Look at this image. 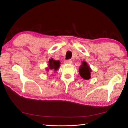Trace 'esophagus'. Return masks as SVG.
<instances>
[{"mask_svg": "<svg viewBox=\"0 0 128 128\" xmlns=\"http://www.w3.org/2000/svg\"><path fill=\"white\" fill-rule=\"evenodd\" d=\"M65 63L68 64H71L72 63V61L70 60H65Z\"/></svg>", "mask_w": 128, "mask_h": 128, "instance_id": "obj_1", "label": "esophagus"}]
</instances>
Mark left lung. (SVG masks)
<instances>
[{
    "label": "left lung",
    "mask_w": 128,
    "mask_h": 128,
    "mask_svg": "<svg viewBox=\"0 0 128 128\" xmlns=\"http://www.w3.org/2000/svg\"><path fill=\"white\" fill-rule=\"evenodd\" d=\"M92 70L91 68L85 61L82 62V63L78 69L80 76L85 80H89L91 78Z\"/></svg>",
    "instance_id": "left-lung-1"
}]
</instances>
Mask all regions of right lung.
<instances>
[{
  "instance_id": "obj_1",
  "label": "right lung",
  "mask_w": 128,
  "mask_h": 128,
  "mask_svg": "<svg viewBox=\"0 0 128 128\" xmlns=\"http://www.w3.org/2000/svg\"><path fill=\"white\" fill-rule=\"evenodd\" d=\"M60 66V62L59 60H56L53 58H51L49 60L48 67L46 68V70L47 72L50 71V72H56L59 68Z\"/></svg>"
}]
</instances>
